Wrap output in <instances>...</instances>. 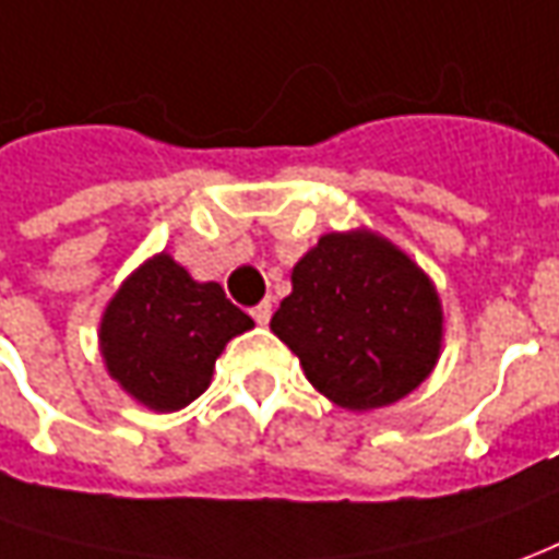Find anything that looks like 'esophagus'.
<instances>
[{"mask_svg":"<svg viewBox=\"0 0 559 559\" xmlns=\"http://www.w3.org/2000/svg\"><path fill=\"white\" fill-rule=\"evenodd\" d=\"M271 313H273L271 301H261L258 307H252V319H255L258 325H267V322H271Z\"/></svg>","mask_w":559,"mask_h":559,"instance_id":"esophagus-1","label":"esophagus"}]
</instances>
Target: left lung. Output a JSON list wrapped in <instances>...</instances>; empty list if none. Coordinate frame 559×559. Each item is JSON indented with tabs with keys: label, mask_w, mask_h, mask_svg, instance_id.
I'll return each instance as SVG.
<instances>
[{
	"label": "left lung",
	"mask_w": 559,
	"mask_h": 559,
	"mask_svg": "<svg viewBox=\"0 0 559 559\" xmlns=\"http://www.w3.org/2000/svg\"><path fill=\"white\" fill-rule=\"evenodd\" d=\"M271 331L329 402L374 411L432 374L444 310L429 273L383 234L331 230L292 267Z\"/></svg>",
	"instance_id": "8db88e82"
}]
</instances>
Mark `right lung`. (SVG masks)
Returning a JSON list of instances; mask_svg holds the SVG:
<instances>
[{"label":"right lung","instance_id":"right-lung-1","mask_svg":"<svg viewBox=\"0 0 559 559\" xmlns=\"http://www.w3.org/2000/svg\"><path fill=\"white\" fill-rule=\"evenodd\" d=\"M255 322L218 283H198L167 252L145 258L111 295L99 319L109 377L155 414L182 411L210 390L215 359Z\"/></svg>","mask_w":559,"mask_h":559}]
</instances>
